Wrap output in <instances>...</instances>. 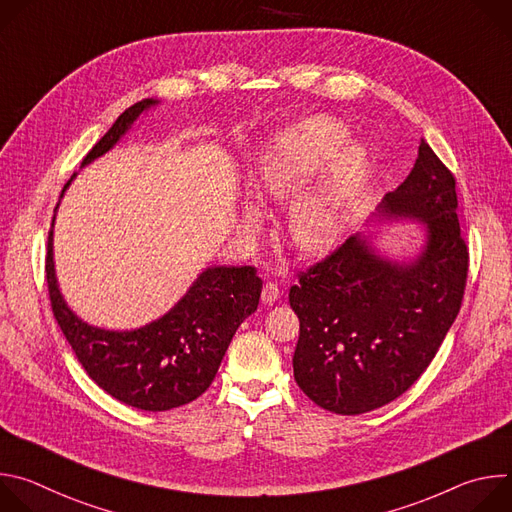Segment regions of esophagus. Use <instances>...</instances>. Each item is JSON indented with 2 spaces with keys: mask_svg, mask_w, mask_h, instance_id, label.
Returning a JSON list of instances; mask_svg holds the SVG:
<instances>
[{
  "mask_svg": "<svg viewBox=\"0 0 512 512\" xmlns=\"http://www.w3.org/2000/svg\"><path fill=\"white\" fill-rule=\"evenodd\" d=\"M279 296H281V289H279V285L275 281H267L263 285V291H261V302L263 304L271 306V304H275L279 300Z\"/></svg>",
  "mask_w": 512,
  "mask_h": 512,
  "instance_id": "esophagus-1",
  "label": "esophagus"
}]
</instances>
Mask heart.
<instances>
[{"mask_svg": "<svg viewBox=\"0 0 512 512\" xmlns=\"http://www.w3.org/2000/svg\"><path fill=\"white\" fill-rule=\"evenodd\" d=\"M344 137V125L324 115L283 131L259 158V190L273 198L300 194ZM362 172L364 154L348 148L335 154L322 180L294 202L287 227L302 251L324 253L340 241ZM249 214L255 216V208H249Z\"/></svg>", "mask_w": 512, "mask_h": 512, "instance_id": "heart-1", "label": "heart"}]
</instances>
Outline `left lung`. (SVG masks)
Wrapping results in <instances>:
<instances>
[{
    "instance_id": "1",
    "label": "left lung",
    "mask_w": 512,
    "mask_h": 512,
    "mask_svg": "<svg viewBox=\"0 0 512 512\" xmlns=\"http://www.w3.org/2000/svg\"><path fill=\"white\" fill-rule=\"evenodd\" d=\"M385 216L427 223L423 253L393 263L350 237L298 273L289 306L300 318L294 377L322 409L358 415L403 395L429 367L454 324L468 277L456 178L421 139L405 182L381 204Z\"/></svg>"
}]
</instances>
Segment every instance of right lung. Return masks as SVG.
I'll return each instance as SVG.
<instances>
[{
  "label": "right lung",
  "instance_id": "obj_1",
  "mask_svg": "<svg viewBox=\"0 0 512 512\" xmlns=\"http://www.w3.org/2000/svg\"><path fill=\"white\" fill-rule=\"evenodd\" d=\"M154 103L145 99L125 109L93 145L83 166L109 152L137 115ZM44 269L52 314L87 375L117 401L143 411L186 405L210 387L237 328L257 310L263 287L251 265L210 267L160 320L131 332H111L85 324L64 304L52 263V231Z\"/></svg>",
  "mask_w": 512,
  "mask_h": 512
}]
</instances>
